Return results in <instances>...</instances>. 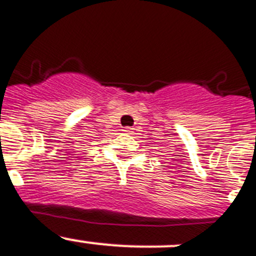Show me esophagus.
Returning a JSON list of instances; mask_svg holds the SVG:
<instances>
[{"label": "esophagus", "mask_w": 256, "mask_h": 256, "mask_svg": "<svg viewBox=\"0 0 256 256\" xmlns=\"http://www.w3.org/2000/svg\"><path fill=\"white\" fill-rule=\"evenodd\" d=\"M134 128H124V132H125V134H132L134 132Z\"/></svg>", "instance_id": "esophagus-1"}]
</instances>
